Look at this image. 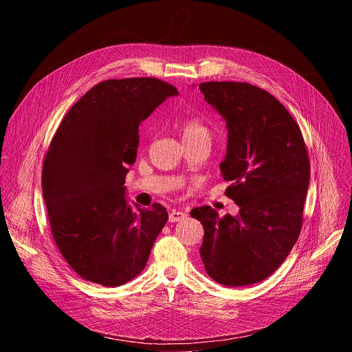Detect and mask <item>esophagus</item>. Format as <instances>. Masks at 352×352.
Masks as SVG:
<instances>
[{
  "label": "esophagus",
  "instance_id": "1",
  "mask_svg": "<svg viewBox=\"0 0 352 352\" xmlns=\"http://www.w3.org/2000/svg\"><path fill=\"white\" fill-rule=\"evenodd\" d=\"M184 219H186V213L179 212V210H171L170 214H168V221L170 223H177V221H181Z\"/></svg>",
  "mask_w": 352,
  "mask_h": 352
}]
</instances>
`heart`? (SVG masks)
Here are the masks:
<instances>
[{
	"label": "heart",
	"instance_id": "obj_1",
	"mask_svg": "<svg viewBox=\"0 0 352 352\" xmlns=\"http://www.w3.org/2000/svg\"><path fill=\"white\" fill-rule=\"evenodd\" d=\"M179 132L184 139H196V138H209V128L197 118H184L179 122Z\"/></svg>",
	"mask_w": 352,
	"mask_h": 352
}]
</instances>
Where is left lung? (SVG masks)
I'll return each mask as SVG.
<instances>
[{
  "label": "left lung",
  "instance_id": "left-lung-1",
  "mask_svg": "<svg viewBox=\"0 0 352 352\" xmlns=\"http://www.w3.org/2000/svg\"><path fill=\"white\" fill-rule=\"evenodd\" d=\"M228 131L221 175L239 206L220 217L210 206L190 210L204 226L200 258L219 284L242 287L273 274L295 245L311 178L300 129L266 90L241 82L199 85Z\"/></svg>",
  "mask_w": 352,
  "mask_h": 352
}]
</instances>
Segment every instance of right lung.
I'll return each instance as SVG.
<instances>
[{"label": "right lung", "mask_w": 352, "mask_h": 352, "mask_svg": "<svg viewBox=\"0 0 352 352\" xmlns=\"http://www.w3.org/2000/svg\"><path fill=\"white\" fill-rule=\"evenodd\" d=\"M177 89L156 78L100 82L61 121L43 163L41 186L54 241L85 280L118 287L146 266L167 223L166 208L126 200L139 125Z\"/></svg>", "instance_id": "1"}]
</instances>
